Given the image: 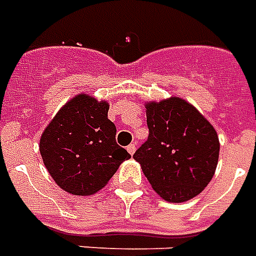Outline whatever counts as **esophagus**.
I'll return each instance as SVG.
<instances>
[{
	"label": "esophagus",
	"mask_w": 256,
	"mask_h": 256,
	"mask_svg": "<svg viewBox=\"0 0 256 256\" xmlns=\"http://www.w3.org/2000/svg\"><path fill=\"white\" fill-rule=\"evenodd\" d=\"M126 151H128L130 155H134V154H135V151H136V144H134V143L130 144V146L126 147Z\"/></svg>",
	"instance_id": "34e87169"
}]
</instances>
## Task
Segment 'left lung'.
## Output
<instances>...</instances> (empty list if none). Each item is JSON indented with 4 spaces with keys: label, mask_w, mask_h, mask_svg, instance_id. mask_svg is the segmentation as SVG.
I'll return each mask as SVG.
<instances>
[{
    "label": "left lung",
    "mask_w": 256,
    "mask_h": 256,
    "mask_svg": "<svg viewBox=\"0 0 256 256\" xmlns=\"http://www.w3.org/2000/svg\"><path fill=\"white\" fill-rule=\"evenodd\" d=\"M148 139L136 151L144 176L163 200L185 202L202 192L220 152L213 126L180 97L146 104Z\"/></svg>",
    "instance_id": "8db88e82"
}]
</instances>
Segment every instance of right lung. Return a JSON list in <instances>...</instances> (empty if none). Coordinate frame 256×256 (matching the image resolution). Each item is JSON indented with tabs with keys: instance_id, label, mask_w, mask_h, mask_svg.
<instances>
[{
	"instance_id": "obj_1",
	"label": "right lung",
	"mask_w": 256,
	"mask_h": 256,
	"mask_svg": "<svg viewBox=\"0 0 256 256\" xmlns=\"http://www.w3.org/2000/svg\"><path fill=\"white\" fill-rule=\"evenodd\" d=\"M108 110L106 101L80 93L59 109L40 138L44 166L67 193L98 192L130 158L116 143V126Z\"/></svg>"
}]
</instances>
